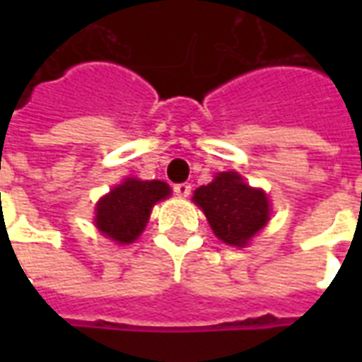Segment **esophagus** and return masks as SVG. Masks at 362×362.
<instances>
[{"instance_id":"esophagus-1","label":"esophagus","mask_w":362,"mask_h":362,"mask_svg":"<svg viewBox=\"0 0 362 362\" xmlns=\"http://www.w3.org/2000/svg\"><path fill=\"white\" fill-rule=\"evenodd\" d=\"M173 192H175L178 197H187V195L192 193V184H187V182L175 184V186H173Z\"/></svg>"}]
</instances>
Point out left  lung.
<instances>
[{
    "mask_svg": "<svg viewBox=\"0 0 362 362\" xmlns=\"http://www.w3.org/2000/svg\"><path fill=\"white\" fill-rule=\"evenodd\" d=\"M193 201L204 210L216 237L231 246H244L269 221L267 195L246 186L233 170L195 189Z\"/></svg>",
    "mask_w": 362,
    "mask_h": 362,
    "instance_id": "left-lung-1",
    "label": "left lung"
}]
</instances>
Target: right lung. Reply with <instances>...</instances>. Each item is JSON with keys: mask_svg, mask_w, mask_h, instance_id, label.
<instances>
[{"mask_svg": "<svg viewBox=\"0 0 362 362\" xmlns=\"http://www.w3.org/2000/svg\"><path fill=\"white\" fill-rule=\"evenodd\" d=\"M169 193L170 187L161 180L127 178L99 201L95 226L112 240L129 244L142 233L153 204Z\"/></svg>", "mask_w": 362, "mask_h": 362, "instance_id": "obj_1", "label": "right lung"}]
</instances>
